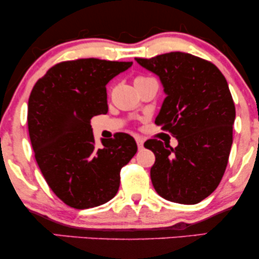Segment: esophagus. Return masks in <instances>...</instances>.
<instances>
[{"label": "esophagus", "mask_w": 259, "mask_h": 259, "mask_svg": "<svg viewBox=\"0 0 259 259\" xmlns=\"http://www.w3.org/2000/svg\"><path fill=\"white\" fill-rule=\"evenodd\" d=\"M136 144H138V147L139 148H142L144 147V142H145V139L141 138V136H136Z\"/></svg>", "instance_id": "obj_1"}]
</instances>
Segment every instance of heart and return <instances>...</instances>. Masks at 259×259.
Returning <instances> with one entry per match:
<instances>
[{"instance_id": "obj_1", "label": "heart", "mask_w": 259, "mask_h": 259, "mask_svg": "<svg viewBox=\"0 0 259 259\" xmlns=\"http://www.w3.org/2000/svg\"><path fill=\"white\" fill-rule=\"evenodd\" d=\"M146 79H148L147 76H138V78L135 79V82L136 81H142V80H146Z\"/></svg>"}]
</instances>
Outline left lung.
<instances>
[{
    "label": "left lung",
    "mask_w": 259,
    "mask_h": 259,
    "mask_svg": "<svg viewBox=\"0 0 259 259\" xmlns=\"http://www.w3.org/2000/svg\"><path fill=\"white\" fill-rule=\"evenodd\" d=\"M157 74L167 94L154 123L178 139V146L150 139L156 156L151 180L165 200L195 204L218 187L227 169L235 105L227 79L212 62L184 52L135 58Z\"/></svg>",
    "instance_id": "1"
}]
</instances>
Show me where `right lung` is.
<instances>
[{"instance_id":"add662e5","label":"right lung","mask_w":259,"mask_h":259,"mask_svg":"<svg viewBox=\"0 0 259 259\" xmlns=\"http://www.w3.org/2000/svg\"><path fill=\"white\" fill-rule=\"evenodd\" d=\"M133 62L80 58L59 62L32 88L28 129L38 168L67 206L97 207L114 197L120 170L135 156L133 136L117 133L97 147L91 118L108 112L106 85Z\"/></svg>"}]
</instances>
